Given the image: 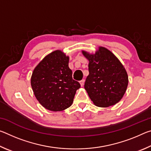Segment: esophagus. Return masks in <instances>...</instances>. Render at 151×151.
I'll return each instance as SVG.
<instances>
[{
    "label": "esophagus",
    "instance_id": "esophagus-1",
    "mask_svg": "<svg viewBox=\"0 0 151 151\" xmlns=\"http://www.w3.org/2000/svg\"><path fill=\"white\" fill-rule=\"evenodd\" d=\"M80 84H81V86H84V84H85V80H81V81H80Z\"/></svg>",
    "mask_w": 151,
    "mask_h": 151
}]
</instances>
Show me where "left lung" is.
Listing matches in <instances>:
<instances>
[{"label": "left lung", "mask_w": 151, "mask_h": 151, "mask_svg": "<svg viewBox=\"0 0 151 151\" xmlns=\"http://www.w3.org/2000/svg\"><path fill=\"white\" fill-rule=\"evenodd\" d=\"M82 53L89 61L85 88L94 105L108 107L118 103L129 83L127 73L121 61L103 47H99L94 54L85 50Z\"/></svg>", "instance_id": "obj_1"}]
</instances>
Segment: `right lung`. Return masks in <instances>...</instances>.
<instances>
[{"mask_svg":"<svg viewBox=\"0 0 151 151\" xmlns=\"http://www.w3.org/2000/svg\"><path fill=\"white\" fill-rule=\"evenodd\" d=\"M69 57L57 50L46 56L33 70L30 84L36 99L46 109L57 112L72 105L78 82L68 67Z\"/></svg>","mask_w":151,"mask_h":151,"instance_id":"add662e5","label":"right lung"}]
</instances>
